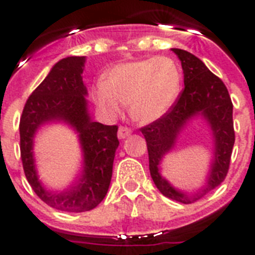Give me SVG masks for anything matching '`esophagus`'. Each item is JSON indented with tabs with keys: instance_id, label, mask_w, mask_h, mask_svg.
<instances>
[{
	"instance_id": "1",
	"label": "esophagus",
	"mask_w": 255,
	"mask_h": 255,
	"mask_svg": "<svg viewBox=\"0 0 255 255\" xmlns=\"http://www.w3.org/2000/svg\"><path fill=\"white\" fill-rule=\"evenodd\" d=\"M131 129L128 127H124V126H120L119 127V131H118V137L119 139H126L128 136L131 135Z\"/></svg>"
}]
</instances>
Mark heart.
I'll list each match as a JSON object with an SVG mask.
<instances>
[{
    "label": "heart",
    "instance_id": "heart-1",
    "mask_svg": "<svg viewBox=\"0 0 255 255\" xmlns=\"http://www.w3.org/2000/svg\"><path fill=\"white\" fill-rule=\"evenodd\" d=\"M181 88V71L168 57L127 61L112 66L104 83L94 87L92 95L106 115H119L123 104L135 122L151 123L173 107Z\"/></svg>",
    "mask_w": 255,
    "mask_h": 255
}]
</instances>
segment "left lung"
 <instances>
[{
	"instance_id": "1",
	"label": "left lung",
	"mask_w": 255,
	"mask_h": 255,
	"mask_svg": "<svg viewBox=\"0 0 255 255\" xmlns=\"http://www.w3.org/2000/svg\"><path fill=\"white\" fill-rule=\"evenodd\" d=\"M181 61L184 90L169 111L153 123L141 128L149 157V172L157 189L165 197L192 204L217 188L229 170L234 145L233 103L224 82L210 71L201 59L181 49H172ZM201 115L211 126L214 136V161L207 184L197 194L188 195L176 190L159 174V163L174 146L179 132L194 116Z\"/></svg>"
}]
</instances>
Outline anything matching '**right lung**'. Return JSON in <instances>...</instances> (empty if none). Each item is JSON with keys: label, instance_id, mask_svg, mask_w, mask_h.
<instances>
[{"label": "right lung", "instance_id": "add662e5", "mask_svg": "<svg viewBox=\"0 0 255 255\" xmlns=\"http://www.w3.org/2000/svg\"><path fill=\"white\" fill-rule=\"evenodd\" d=\"M85 62L86 57H67L55 63L29 96L19 122L21 159L27 181L42 201L54 209L71 213L87 212L103 201L119 145L116 126H104L90 118L87 88L82 78ZM51 121H63L74 128L84 152L81 176L63 192L46 190L35 169L33 136L38 128Z\"/></svg>", "mask_w": 255, "mask_h": 255}]
</instances>
